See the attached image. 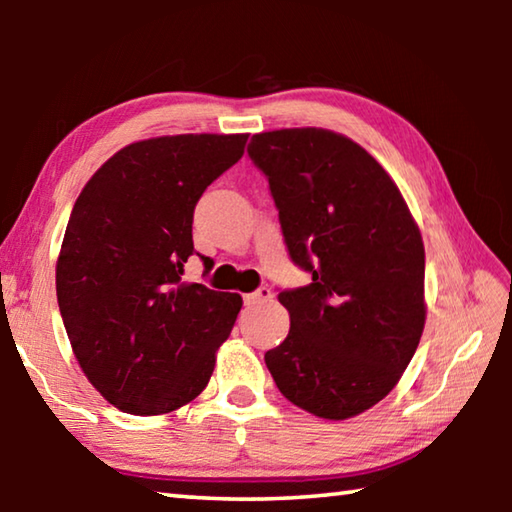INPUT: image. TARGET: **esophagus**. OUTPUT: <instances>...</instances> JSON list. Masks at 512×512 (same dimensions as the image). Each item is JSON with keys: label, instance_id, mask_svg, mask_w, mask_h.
I'll return each instance as SVG.
<instances>
[{"label": "esophagus", "instance_id": "esophagus-1", "mask_svg": "<svg viewBox=\"0 0 512 512\" xmlns=\"http://www.w3.org/2000/svg\"><path fill=\"white\" fill-rule=\"evenodd\" d=\"M271 298H273V291H271V289H268V287H259L257 291L248 293L246 302H248V305H259V302H266V300H271Z\"/></svg>", "mask_w": 512, "mask_h": 512}]
</instances>
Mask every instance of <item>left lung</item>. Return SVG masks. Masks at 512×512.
Here are the masks:
<instances>
[{
	"mask_svg": "<svg viewBox=\"0 0 512 512\" xmlns=\"http://www.w3.org/2000/svg\"><path fill=\"white\" fill-rule=\"evenodd\" d=\"M248 155L266 173L289 255L311 273L282 291L291 329L264 354L300 409L348 420L384 400L418 348L424 244L395 180L327 128L257 133Z\"/></svg>",
	"mask_w": 512,
	"mask_h": 512,
	"instance_id": "obj_1",
	"label": "left lung"
}]
</instances>
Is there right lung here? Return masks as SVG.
<instances>
[{"instance_id":"add662e5","label":"right lung","mask_w":512,"mask_h":512,"mask_svg":"<svg viewBox=\"0 0 512 512\" xmlns=\"http://www.w3.org/2000/svg\"><path fill=\"white\" fill-rule=\"evenodd\" d=\"M246 142V133L133 142L76 198L56 262L58 307L85 377L119 411H176L212 377L244 300L183 273L198 198ZM203 264L210 271L212 259Z\"/></svg>"}]
</instances>
